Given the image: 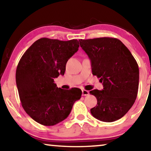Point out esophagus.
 Instances as JSON below:
<instances>
[{"mask_svg": "<svg viewBox=\"0 0 151 151\" xmlns=\"http://www.w3.org/2000/svg\"><path fill=\"white\" fill-rule=\"evenodd\" d=\"M82 95H83V96H86V95H88V94H89V91H87V90H85L83 89L82 91Z\"/></svg>", "mask_w": 151, "mask_h": 151, "instance_id": "esophagus-1", "label": "esophagus"}]
</instances>
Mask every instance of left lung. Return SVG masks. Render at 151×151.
Wrapping results in <instances>:
<instances>
[{"label": "left lung", "mask_w": 151, "mask_h": 151, "mask_svg": "<svg viewBox=\"0 0 151 151\" xmlns=\"http://www.w3.org/2000/svg\"><path fill=\"white\" fill-rule=\"evenodd\" d=\"M79 43L91 62L93 75L100 78L104 85L102 91H90L97 100L91 113L106 122L118 120L129 111L137 97L138 64L127 47L116 38L79 40Z\"/></svg>", "instance_id": "1"}]
</instances>
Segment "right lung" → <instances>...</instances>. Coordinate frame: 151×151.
Masks as SVG:
<instances>
[{"label": "right lung", "instance_id": "1", "mask_svg": "<svg viewBox=\"0 0 151 151\" xmlns=\"http://www.w3.org/2000/svg\"><path fill=\"white\" fill-rule=\"evenodd\" d=\"M78 41L43 37L26 50L16 70V83L23 108L35 122L54 126L65 119L81 99L80 88H58L54 78L64 75L68 59L78 51Z\"/></svg>", "mask_w": 151, "mask_h": 151}]
</instances>
